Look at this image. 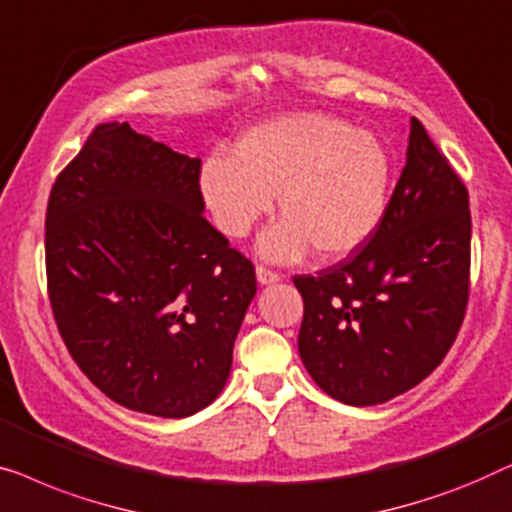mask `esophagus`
I'll return each instance as SVG.
<instances>
[{
  "label": "esophagus",
  "mask_w": 512,
  "mask_h": 512,
  "mask_svg": "<svg viewBox=\"0 0 512 512\" xmlns=\"http://www.w3.org/2000/svg\"><path fill=\"white\" fill-rule=\"evenodd\" d=\"M255 276H257L259 285H273V283H278V280H280V273L266 269V266H257Z\"/></svg>",
  "instance_id": "esophagus-1"
}]
</instances>
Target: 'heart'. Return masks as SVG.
Instances as JSON below:
<instances>
[{"label": "heart", "instance_id": "obj_1", "mask_svg": "<svg viewBox=\"0 0 512 512\" xmlns=\"http://www.w3.org/2000/svg\"><path fill=\"white\" fill-rule=\"evenodd\" d=\"M199 187L215 225L243 239L273 211L259 255L294 262L311 246L320 259L348 257L376 234L390 204L392 157L369 129L327 113H285L250 127L234 157H206Z\"/></svg>", "mask_w": 512, "mask_h": 512}]
</instances>
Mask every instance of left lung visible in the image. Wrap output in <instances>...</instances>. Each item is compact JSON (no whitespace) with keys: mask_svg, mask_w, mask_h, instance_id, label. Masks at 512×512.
<instances>
[{"mask_svg":"<svg viewBox=\"0 0 512 512\" xmlns=\"http://www.w3.org/2000/svg\"><path fill=\"white\" fill-rule=\"evenodd\" d=\"M469 266V192L410 118L406 167L376 234L318 276L294 278L306 371L348 406H376L422 383L462 327Z\"/></svg>","mask_w":512,"mask_h":512,"instance_id":"left-lung-1","label":"left lung"}]
</instances>
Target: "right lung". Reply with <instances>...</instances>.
Returning <instances> with one entry per match:
<instances>
[{"instance_id":"add662e5","label":"right lung","mask_w":512,"mask_h":512,"mask_svg":"<svg viewBox=\"0 0 512 512\" xmlns=\"http://www.w3.org/2000/svg\"><path fill=\"white\" fill-rule=\"evenodd\" d=\"M199 157L104 122L57 176L46 273L57 329L120 406L187 417L213 403L257 292L204 215Z\"/></svg>"}]
</instances>
